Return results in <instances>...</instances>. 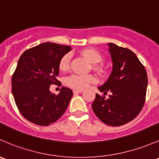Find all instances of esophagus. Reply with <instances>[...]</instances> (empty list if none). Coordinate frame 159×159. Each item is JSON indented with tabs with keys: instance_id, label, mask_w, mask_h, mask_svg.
Segmentation results:
<instances>
[{
	"instance_id": "obj_1",
	"label": "esophagus",
	"mask_w": 159,
	"mask_h": 159,
	"mask_svg": "<svg viewBox=\"0 0 159 159\" xmlns=\"http://www.w3.org/2000/svg\"><path fill=\"white\" fill-rule=\"evenodd\" d=\"M83 92H84L83 89H77V90H74V94H79Z\"/></svg>"
}]
</instances>
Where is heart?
<instances>
[{
	"label": "heart",
	"instance_id": "obj_1",
	"mask_svg": "<svg viewBox=\"0 0 159 159\" xmlns=\"http://www.w3.org/2000/svg\"><path fill=\"white\" fill-rule=\"evenodd\" d=\"M81 54L90 61L92 64H95L94 68L99 74L105 73V68L102 65L97 64L102 61V56L98 50L93 48H86L81 50ZM70 61V53H66L59 61V69L61 71H66L69 68ZM96 78L93 75H73L67 78V84L75 89H83L89 84L95 82Z\"/></svg>",
	"mask_w": 159,
	"mask_h": 159
}]
</instances>
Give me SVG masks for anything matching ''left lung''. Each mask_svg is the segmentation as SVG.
<instances>
[{
  "mask_svg": "<svg viewBox=\"0 0 159 159\" xmlns=\"http://www.w3.org/2000/svg\"><path fill=\"white\" fill-rule=\"evenodd\" d=\"M112 70L107 81L98 87L101 92H111L105 98L96 94L92 109L100 120L117 127L127 124L139 114L145 102L148 75L138 57L129 49L108 43Z\"/></svg>",
  "mask_w": 159,
  "mask_h": 159,
  "instance_id": "left-lung-1",
  "label": "left lung"
}]
</instances>
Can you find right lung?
<instances>
[{"instance_id":"add662e5","label":"right lung","mask_w":159,"mask_h":159,"mask_svg":"<svg viewBox=\"0 0 159 159\" xmlns=\"http://www.w3.org/2000/svg\"><path fill=\"white\" fill-rule=\"evenodd\" d=\"M70 50L69 46L43 43L20 57L12 75V94L18 110L30 122L48 126L67 109L73 96L71 89L62 87L59 94L55 95L50 88L60 82L57 79L59 61Z\"/></svg>"}]
</instances>
